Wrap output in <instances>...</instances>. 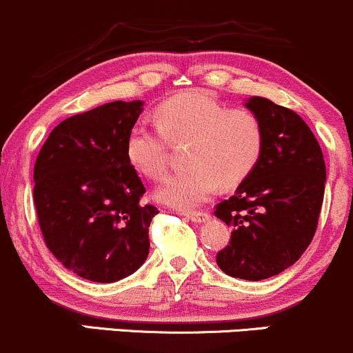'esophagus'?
<instances>
[{
    "label": "esophagus",
    "mask_w": 353,
    "mask_h": 353,
    "mask_svg": "<svg viewBox=\"0 0 353 353\" xmlns=\"http://www.w3.org/2000/svg\"><path fill=\"white\" fill-rule=\"evenodd\" d=\"M184 216L189 221H192V223H206L209 219L208 212H203V211H189V212H184Z\"/></svg>",
    "instance_id": "1"
}]
</instances>
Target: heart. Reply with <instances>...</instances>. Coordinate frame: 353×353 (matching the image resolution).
Returning a JSON list of instances; mask_svg holds the SVG:
<instances>
[{
	"instance_id": "obj_1",
	"label": "heart",
	"mask_w": 353,
	"mask_h": 353,
	"mask_svg": "<svg viewBox=\"0 0 353 353\" xmlns=\"http://www.w3.org/2000/svg\"><path fill=\"white\" fill-rule=\"evenodd\" d=\"M157 127H130L125 154L135 170L159 179L168 169L169 142L189 141V168L172 174L156 191L159 203L191 209L218 185L234 188L253 172L263 152V125L253 112L226 107L204 90L176 95L157 110Z\"/></svg>"
}]
</instances>
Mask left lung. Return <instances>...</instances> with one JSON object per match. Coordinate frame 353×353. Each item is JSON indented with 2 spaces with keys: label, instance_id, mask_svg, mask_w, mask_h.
Returning a JSON list of instances; mask_svg holds the SVG:
<instances>
[{
  "label": "left lung",
  "instance_id": "obj_1",
  "mask_svg": "<svg viewBox=\"0 0 353 353\" xmlns=\"http://www.w3.org/2000/svg\"><path fill=\"white\" fill-rule=\"evenodd\" d=\"M245 107L261 122L265 142L253 172L216 206V218L231 226L216 263L230 276L259 281L295 265L312 243L327 169L300 115L265 97H250Z\"/></svg>",
  "mask_w": 353,
  "mask_h": 353
}]
</instances>
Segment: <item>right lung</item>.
Here are the masks:
<instances>
[{
  "label": "right lung",
  "instance_id": "1",
  "mask_svg": "<svg viewBox=\"0 0 353 353\" xmlns=\"http://www.w3.org/2000/svg\"><path fill=\"white\" fill-rule=\"evenodd\" d=\"M142 100L103 103L58 123L34 162L33 199L45 243L65 268L114 283L144 265L157 208L125 154Z\"/></svg>",
  "mask_w": 353,
  "mask_h": 353
}]
</instances>
